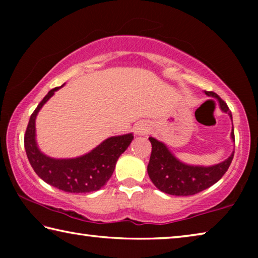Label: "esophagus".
Listing matches in <instances>:
<instances>
[{
  "label": "esophagus",
  "mask_w": 258,
  "mask_h": 258,
  "mask_svg": "<svg viewBox=\"0 0 258 258\" xmlns=\"http://www.w3.org/2000/svg\"><path fill=\"white\" fill-rule=\"evenodd\" d=\"M148 132H149V126H148L147 124H139L137 127H135V133H137L138 135H145L147 134Z\"/></svg>",
  "instance_id": "esophagus-1"
}]
</instances>
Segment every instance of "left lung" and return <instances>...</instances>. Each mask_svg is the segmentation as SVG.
Returning <instances> with one entry per match:
<instances>
[{"label":"left lung","instance_id":"8db88e82","mask_svg":"<svg viewBox=\"0 0 258 258\" xmlns=\"http://www.w3.org/2000/svg\"><path fill=\"white\" fill-rule=\"evenodd\" d=\"M205 94L217 99L221 110L228 113L232 120V113L223 100L214 92L205 91ZM149 140L152 150L148 164V175L157 189L173 196H192L215 184L228 171L234 155L233 151L228 159L213 166L187 165L178 160L164 142L155 138H149ZM231 140L234 142L233 125Z\"/></svg>","mask_w":258,"mask_h":258}]
</instances>
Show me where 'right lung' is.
I'll use <instances>...</instances> for the list:
<instances>
[{
    "label": "right lung",
    "instance_id": "right-lung-1",
    "mask_svg": "<svg viewBox=\"0 0 258 258\" xmlns=\"http://www.w3.org/2000/svg\"><path fill=\"white\" fill-rule=\"evenodd\" d=\"M62 86L49 91L30 116L24 139L26 154L35 173L47 184L71 194L98 191L111 177L117 160L134 137L128 133L108 138L93 150L76 158L56 159L43 154L36 142L35 120L41 108Z\"/></svg>",
    "mask_w": 258,
    "mask_h": 258
}]
</instances>
